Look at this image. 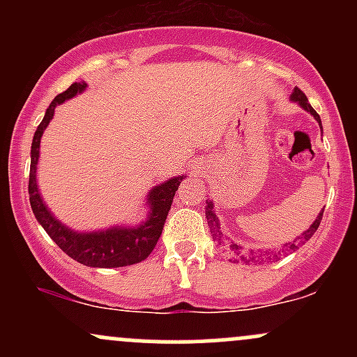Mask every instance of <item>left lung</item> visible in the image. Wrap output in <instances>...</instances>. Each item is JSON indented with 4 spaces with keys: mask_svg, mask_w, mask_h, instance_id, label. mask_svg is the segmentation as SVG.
<instances>
[{
    "mask_svg": "<svg viewBox=\"0 0 357 357\" xmlns=\"http://www.w3.org/2000/svg\"><path fill=\"white\" fill-rule=\"evenodd\" d=\"M290 100L292 102H297L298 105H301L302 109L307 110V112L310 114V116H314L315 121L319 122V126H321L322 129V124H321V117H319V114L315 112L312 109V105L309 104V100H307L305 93L302 92L301 89H294L292 96H290ZM204 215H206V220H208V227H210V231H211V236H213V241H216V247H220L221 250H225L227 252L228 258H230V261H241V264H250V261H258L261 260H278L280 257L287 255V253H292L296 252V250L301 247V245H304L305 241H309L312 238V235L315 231H317L319 225H321V220H322V215H324V210L319 213L317 218L312 225H310L307 230L302 233L301 236H297L294 241H289V243L282 245L278 250H245L241 245H236L235 241H231L230 238H227V235H225L223 231H221V225H220V220L218 216H216L215 213V208H213V202H206V208H204Z\"/></svg>",
    "mask_w": 357,
    "mask_h": 357,
    "instance_id": "obj_1",
    "label": "left lung"
}]
</instances>
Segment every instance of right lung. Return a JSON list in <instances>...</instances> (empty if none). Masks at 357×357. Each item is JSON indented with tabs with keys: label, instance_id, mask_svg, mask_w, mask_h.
<instances>
[{
	"label": "right lung",
	"instance_id": "add662e5",
	"mask_svg": "<svg viewBox=\"0 0 357 357\" xmlns=\"http://www.w3.org/2000/svg\"><path fill=\"white\" fill-rule=\"evenodd\" d=\"M87 89V84H72L65 92L59 93L52 104L48 105L45 112L43 121L36 127V132L31 142V165H30V183H28V195H30L31 210L35 213V218L42 225L43 230L50 235L59 247L87 267L99 268H117L127 267V265L139 264L151 255L162 228L167 213H169L171 203L181 184L184 176L167 179V181L158 184L147 195V218L141 225L134 227H110L105 230L97 231H75L72 228L65 227L60 220H56L50 211V208L43 203L42 195L38 191L36 183V166L40 158V141H42L43 130L47 129L53 119V112L59 104L72 99L77 93H82Z\"/></svg>",
	"mask_w": 357,
	"mask_h": 357
}]
</instances>
